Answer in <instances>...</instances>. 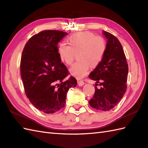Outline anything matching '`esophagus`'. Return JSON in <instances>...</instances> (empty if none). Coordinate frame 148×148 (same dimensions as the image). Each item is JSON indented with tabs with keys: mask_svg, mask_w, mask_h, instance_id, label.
Here are the masks:
<instances>
[{
	"mask_svg": "<svg viewBox=\"0 0 148 148\" xmlns=\"http://www.w3.org/2000/svg\"><path fill=\"white\" fill-rule=\"evenodd\" d=\"M77 84H78V85L79 86H83V85H84V84H85V83H84L83 81H77Z\"/></svg>",
	"mask_w": 148,
	"mask_h": 148,
	"instance_id": "34e87169",
	"label": "esophagus"
}]
</instances>
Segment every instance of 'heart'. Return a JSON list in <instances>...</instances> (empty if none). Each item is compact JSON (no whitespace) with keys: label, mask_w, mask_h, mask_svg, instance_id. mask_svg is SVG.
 <instances>
[{"label":"heart","mask_w":148,"mask_h":148,"mask_svg":"<svg viewBox=\"0 0 148 148\" xmlns=\"http://www.w3.org/2000/svg\"><path fill=\"white\" fill-rule=\"evenodd\" d=\"M69 45L61 43L58 53L61 60L71 65L77 54L79 62L70 69V73L77 79H82L88 74L90 66L96 67L102 61L106 49L105 40L88 31L73 34L68 38Z\"/></svg>","instance_id":"1"}]
</instances>
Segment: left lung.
I'll return each instance as SVG.
<instances>
[{
	"instance_id": "obj_1",
	"label": "left lung",
	"mask_w": 148,
	"mask_h": 148,
	"mask_svg": "<svg viewBox=\"0 0 148 148\" xmlns=\"http://www.w3.org/2000/svg\"><path fill=\"white\" fill-rule=\"evenodd\" d=\"M103 34L107 39L106 52L101 62L89 75L101 87L95 86L89 105L98 110L109 111L117 106L126 91L128 66L119 40L108 32L103 31Z\"/></svg>"
}]
</instances>
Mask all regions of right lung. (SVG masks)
<instances>
[{"mask_svg":"<svg viewBox=\"0 0 148 148\" xmlns=\"http://www.w3.org/2000/svg\"><path fill=\"white\" fill-rule=\"evenodd\" d=\"M66 34L43 31L32 36L22 51L20 72L25 94L32 105L46 114L63 108L69 88L77 85L74 77L64 79L69 72L58 53V43Z\"/></svg>","mask_w":148,"mask_h":148,"instance_id":"1","label":"right lung"}]
</instances>
